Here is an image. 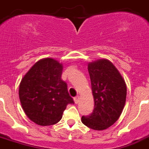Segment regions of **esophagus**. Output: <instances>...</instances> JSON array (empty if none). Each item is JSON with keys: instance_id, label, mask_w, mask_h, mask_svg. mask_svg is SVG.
I'll return each instance as SVG.
<instances>
[{"instance_id": "esophagus-1", "label": "esophagus", "mask_w": 149, "mask_h": 149, "mask_svg": "<svg viewBox=\"0 0 149 149\" xmlns=\"http://www.w3.org/2000/svg\"><path fill=\"white\" fill-rule=\"evenodd\" d=\"M73 100H74V102L75 103H79V97H76L73 98Z\"/></svg>"}]
</instances>
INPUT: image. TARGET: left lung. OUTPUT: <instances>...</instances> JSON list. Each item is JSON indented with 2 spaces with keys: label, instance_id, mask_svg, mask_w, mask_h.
Returning <instances> with one entry per match:
<instances>
[{
  "label": "left lung",
  "instance_id": "1",
  "mask_svg": "<svg viewBox=\"0 0 149 149\" xmlns=\"http://www.w3.org/2000/svg\"><path fill=\"white\" fill-rule=\"evenodd\" d=\"M88 70L94 108L89 116H82V122L93 130H106L119 118L125 107L126 83L119 71L107 59L89 62Z\"/></svg>",
  "mask_w": 149,
  "mask_h": 149
}]
</instances>
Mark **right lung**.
<instances>
[{
	"label": "right lung",
	"mask_w": 149,
	"mask_h": 149,
	"mask_svg": "<svg viewBox=\"0 0 149 149\" xmlns=\"http://www.w3.org/2000/svg\"><path fill=\"white\" fill-rule=\"evenodd\" d=\"M63 64L52 58L37 61L23 76L19 95L24 113L40 126L55 125L70 103L67 85L61 79Z\"/></svg>",
	"instance_id": "right-lung-1"
}]
</instances>
